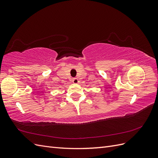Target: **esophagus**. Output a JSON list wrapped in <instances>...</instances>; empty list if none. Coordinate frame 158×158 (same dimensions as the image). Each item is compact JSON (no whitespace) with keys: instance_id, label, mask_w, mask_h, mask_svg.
<instances>
[{"instance_id":"esophagus-1","label":"esophagus","mask_w":158,"mask_h":158,"mask_svg":"<svg viewBox=\"0 0 158 158\" xmlns=\"http://www.w3.org/2000/svg\"><path fill=\"white\" fill-rule=\"evenodd\" d=\"M73 83H74V84H78L79 81H78V78H74L73 79Z\"/></svg>"}]
</instances>
